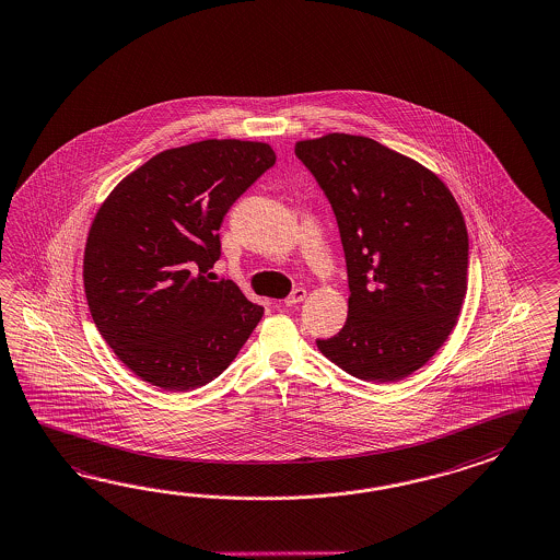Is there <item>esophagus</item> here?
<instances>
[{"label": "esophagus", "mask_w": 560, "mask_h": 560, "mask_svg": "<svg viewBox=\"0 0 560 560\" xmlns=\"http://www.w3.org/2000/svg\"><path fill=\"white\" fill-rule=\"evenodd\" d=\"M305 298H307V291L299 287V289H295V291L285 299V305L287 307H293V305H298V303H301Z\"/></svg>", "instance_id": "1"}]
</instances>
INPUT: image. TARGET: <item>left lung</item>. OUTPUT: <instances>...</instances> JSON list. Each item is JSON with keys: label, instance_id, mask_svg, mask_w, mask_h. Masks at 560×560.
Here are the masks:
<instances>
[{"label": "left lung", "instance_id": "left-lung-1", "mask_svg": "<svg viewBox=\"0 0 560 560\" xmlns=\"http://www.w3.org/2000/svg\"><path fill=\"white\" fill-rule=\"evenodd\" d=\"M295 154L336 212L348 265V322L317 339L363 382L420 370L456 327L468 289V231L446 185L372 138L301 140Z\"/></svg>", "mask_w": 560, "mask_h": 560}]
</instances>
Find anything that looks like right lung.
<instances>
[{
  "label": "right lung",
  "mask_w": 560,
  "mask_h": 560,
  "mask_svg": "<svg viewBox=\"0 0 560 560\" xmlns=\"http://www.w3.org/2000/svg\"><path fill=\"white\" fill-rule=\"evenodd\" d=\"M275 159L265 142L200 140L152 156L102 202L84 250L88 307L140 380L207 386L261 322V305L207 273L224 214Z\"/></svg>",
  "instance_id": "obj_1"
}]
</instances>
